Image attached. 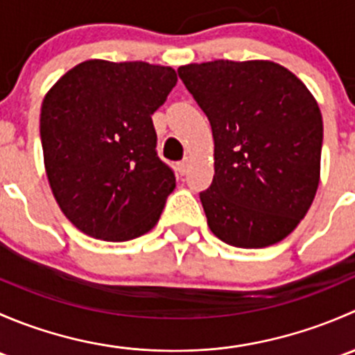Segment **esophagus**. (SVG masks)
<instances>
[{"mask_svg":"<svg viewBox=\"0 0 355 355\" xmlns=\"http://www.w3.org/2000/svg\"><path fill=\"white\" fill-rule=\"evenodd\" d=\"M187 170H189V161L187 159H184V161H180V163H177L178 175H182V177H184V175L187 173Z\"/></svg>","mask_w":355,"mask_h":355,"instance_id":"esophagus-1","label":"esophagus"}]
</instances>
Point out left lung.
Returning <instances> with one entry per match:
<instances>
[{"mask_svg": "<svg viewBox=\"0 0 355 355\" xmlns=\"http://www.w3.org/2000/svg\"><path fill=\"white\" fill-rule=\"evenodd\" d=\"M214 139V177L199 194L211 232L259 249L306 216L320 184L323 118L306 85L273 62L178 68Z\"/></svg>", "mask_w": 355, "mask_h": 355, "instance_id": "left-lung-1", "label": "left lung"}]
</instances>
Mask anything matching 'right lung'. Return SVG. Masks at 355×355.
I'll use <instances>...</instances> for the list:
<instances>
[{"label": "right lung", "instance_id": "obj_1", "mask_svg": "<svg viewBox=\"0 0 355 355\" xmlns=\"http://www.w3.org/2000/svg\"><path fill=\"white\" fill-rule=\"evenodd\" d=\"M175 84L170 67L89 60L46 94V173L56 202L80 232L123 242L157 223L175 173L157 156L151 114Z\"/></svg>", "mask_w": 355, "mask_h": 355}]
</instances>
